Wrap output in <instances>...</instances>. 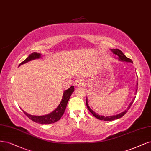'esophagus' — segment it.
<instances>
[{
  "mask_svg": "<svg viewBox=\"0 0 151 151\" xmlns=\"http://www.w3.org/2000/svg\"><path fill=\"white\" fill-rule=\"evenodd\" d=\"M74 85L76 86H83L84 85V81L82 79H78L74 82Z\"/></svg>",
  "mask_w": 151,
  "mask_h": 151,
  "instance_id": "obj_1",
  "label": "esophagus"
}]
</instances>
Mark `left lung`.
I'll return each mask as SVG.
<instances>
[{
    "label": "left lung",
    "mask_w": 151,
    "mask_h": 151,
    "mask_svg": "<svg viewBox=\"0 0 151 151\" xmlns=\"http://www.w3.org/2000/svg\"><path fill=\"white\" fill-rule=\"evenodd\" d=\"M111 50L112 51V52H113L114 54L117 55L119 57V58H118L119 60H122V61L129 62H132V60L131 59H129V58H127V57L122 53V52L121 50L116 49H111ZM137 85H138V82H137L136 92H137ZM135 98H136V97H135L133 99V100L132 101V102H131V104H130L129 107H127V109H126V110H125L124 112H121V113H120V114H117V115L112 116H109V117H104V116H100V115H99V114H97L96 113H95L94 112H93V111L92 110V109L89 107V105H88L87 99H86V105H87V109H89V112H91L92 115H93V116H94L95 117H96L97 119H99V120H101V121H113V120H115V119H117L121 118V117H122L123 116L125 115V114L127 113V112L128 111L129 109H130V107H131V106H132V103L134 102V100H135Z\"/></svg>",
    "instance_id": "obj_1"
}]
</instances>
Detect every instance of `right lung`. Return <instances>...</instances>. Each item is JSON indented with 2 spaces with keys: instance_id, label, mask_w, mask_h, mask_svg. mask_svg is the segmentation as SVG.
<instances>
[{
  "instance_id": "obj_1",
  "label": "right lung",
  "mask_w": 151,
  "mask_h": 151,
  "mask_svg": "<svg viewBox=\"0 0 151 151\" xmlns=\"http://www.w3.org/2000/svg\"><path fill=\"white\" fill-rule=\"evenodd\" d=\"M39 58H40V54L34 52L32 54H30L28 58L22 62L21 63L19 64V66H20V65H22L23 64H25L26 62H27L30 60H32L35 59H39ZM74 87L73 86H71L70 88H69L68 89L65 90L64 92L63 97H62V99L60 103V104L52 112L47 114V115L42 116H32V115H30V114L27 113H26L24 111H22L25 114V116H27L30 120L33 121L35 122L42 124H49L54 123L60 120V119L62 117V115L64 114L67 107V102H68L72 93L74 92Z\"/></svg>"
}]
</instances>
